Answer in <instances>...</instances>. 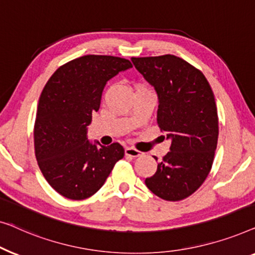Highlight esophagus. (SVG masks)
<instances>
[{
    "label": "esophagus",
    "mask_w": 255,
    "mask_h": 255,
    "mask_svg": "<svg viewBox=\"0 0 255 255\" xmlns=\"http://www.w3.org/2000/svg\"><path fill=\"white\" fill-rule=\"evenodd\" d=\"M125 153H126V156L130 157H138L142 155L141 151H138V150L135 148H131V146H127V148L125 149Z\"/></svg>",
    "instance_id": "esophagus-1"
}]
</instances>
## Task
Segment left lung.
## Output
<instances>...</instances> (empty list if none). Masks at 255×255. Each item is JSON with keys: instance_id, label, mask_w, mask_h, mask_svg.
<instances>
[{"instance_id": "left-lung-1", "label": "left lung", "mask_w": 255, "mask_h": 255, "mask_svg": "<svg viewBox=\"0 0 255 255\" xmlns=\"http://www.w3.org/2000/svg\"><path fill=\"white\" fill-rule=\"evenodd\" d=\"M131 61L155 88L157 124L171 139L170 151L145 185L163 200H184L203 184L213 166L218 138L214 92L199 69L175 55Z\"/></svg>"}]
</instances>
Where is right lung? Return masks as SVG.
Wrapping results in <instances>:
<instances>
[{
    "instance_id": "obj_1",
    "label": "right lung",
    "mask_w": 255,
    "mask_h": 255,
    "mask_svg": "<svg viewBox=\"0 0 255 255\" xmlns=\"http://www.w3.org/2000/svg\"><path fill=\"white\" fill-rule=\"evenodd\" d=\"M131 67L123 57L84 55L61 66L46 83L34 123V152L45 179L64 198H90L124 157L119 143L97 146L87 132L107 81Z\"/></svg>"
}]
</instances>
